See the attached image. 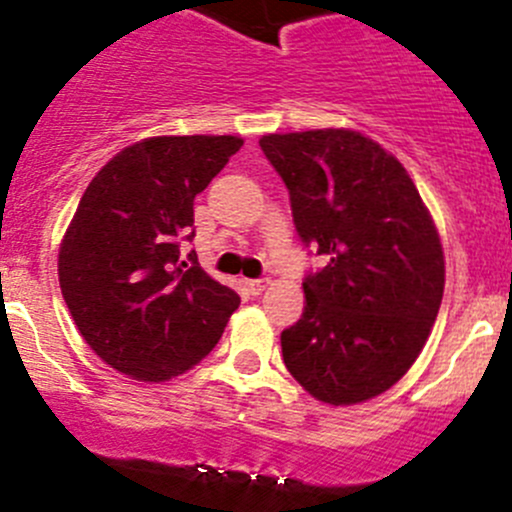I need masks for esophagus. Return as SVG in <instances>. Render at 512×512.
<instances>
[{"instance_id":"34e87169","label":"esophagus","mask_w":512,"mask_h":512,"mask_svg":"<svg viewBox=\"0 0 512 512\" xmlns=\"http://www.w3.org/2000/svg\"><path fill=\"white\" fill-rule=\"evenodd\" d=\"M267 288H270V280H267V278H260V280H247V290H250L252 295L265 293Z\"/></svg>"}]
</instances>
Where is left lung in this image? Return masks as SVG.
Returning a JSON list of instances; mask_svg holds the SVG:
<instances>
[{
    "instance_id": "8db88e82",
    "label": "left lung",
    "mask_w": 512,
    "mask_h": 512,
    "mask_svg": "<svg viewBox=\"0 0 512 512\" xmlns=\"http://www.w3.org/2000/svg\"><path fill=\"white\" fill-rule=\"evenodd\" d=\"M295 229L326 257L280 336L293 379L323 404L384 394L422 353L444 293V252L407 169L351 128L267 133Z\"/></svg>"
}]
</instances>
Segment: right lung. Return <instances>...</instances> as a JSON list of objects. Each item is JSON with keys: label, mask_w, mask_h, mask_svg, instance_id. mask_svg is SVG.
Instances as JSON below:
<instances>
[{"label": "right lung", "mask_w": 512, "mask_h": 512, "mask_svg": "<svg viewBox=\"0 0 512 512\" xmlns=\"http://www.w3.org/2000/svg\"><path fill=\"white\" fill-rule=\"evenodd\" d=\"M240 136H151L118 151L85 189L57 275L80 336L111 369L161 384L217 346L240 295L179 262L194 197Z\"/></svg>", "instance_id": "obj_1"}]
</instances>
